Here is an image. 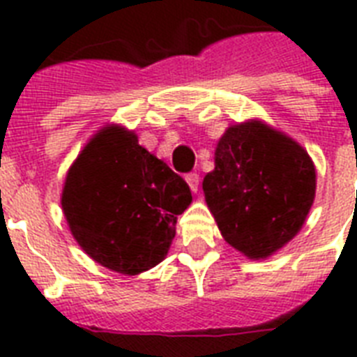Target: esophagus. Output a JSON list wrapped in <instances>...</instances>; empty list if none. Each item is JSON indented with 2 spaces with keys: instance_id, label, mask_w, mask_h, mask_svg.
<instances>
[{
  "instance_id": "1",
  "label": "esophagus",
  "mask_w": 357,
  "mask_h": 357,
  "mask_svg": "<svg viewBox=\"0 0 357 357\" xmlns=\"http://www.w3.org/2000/svg\"><path fill=\"white\" fill-rule=\"evenodd\" d=\"M186 182H188V186H190V190H192L193 193L199 192V175H197V173H188Z\"/></svg>"
}]
</instances>
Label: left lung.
<instances>
[{
	"mask_svg": "<svg viewBox=\"0 0 357 357\" xmlns=\"http://www.w3.org/2000/svg\"><path fill=\"white\" fill-rule=\"evenodd\" d=\"M202 192L221 236L249 259H265L301 232L317 175L307 151L261 119L230 125L219 138Z\"/></svg>",
	"mask_w": 357,
	"mask_h": 357,
	"instance_id": "obj_1",
	"label": "left lung"
}]
</instances>
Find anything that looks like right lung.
Returning a JSON list of instances; mask_svg holds the SVG:
<instances>
[{
	"instance_id": "obj_1",
	"label": "right lung",
	"mask_w": 357,
	"mask_h": 357,
	"mask_svg": "<svg viewBox=\"0 0 357 357\" xmlns=\"http://www.w3.org/2000/svg\"><path fill=\"white\" fill-rule=\"evenodd\" d=\"M61 204L71 236L96 264L134 276L167 256L192 192L134 130L108 123L70 165Z\"/></svg>"
}]
</instances>
